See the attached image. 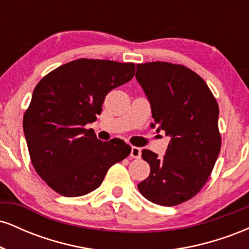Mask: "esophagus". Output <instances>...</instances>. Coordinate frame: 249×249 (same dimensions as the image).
Returning <instances> with one entry per match:
<instances>
[{
    "label": "esophagus",
    "mask_w": 249,
    "mask_h": 249,
    "mask_svg": "<svg viewBox=\"0 0 249 249\" xmlns=\"http://www.w3.org/2000/svg\"><path fill=\"white\" fill-rule=\"evenodd\" d=\"M142 156V150L141 147H137V146H132L131 148V157L132 158H136V159H139Z\"/></svg>",
    "instance_id": "1"
}]
</instances>
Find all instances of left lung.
<instances>
[{
	"label": "left lung",
	"instance_id": "obj_1",
	"mask_svg": "<svg viewBox=\"0 0 249 249\" xmlns=\"http://www.w3.org/2000/svg\"><path fill=\"white\" fill-rule=\"evenodd\" d=\"M136 78L150 101L154 119L151 125L171 138L162 158L150 150L142 151L151 172L138 190L151 202L176 206L204 187L218 159V102L204 79L185 65L137 64Z\"/></svg>",
	"mask_w": 249,
	"mask_h": 249
}]
</instances>
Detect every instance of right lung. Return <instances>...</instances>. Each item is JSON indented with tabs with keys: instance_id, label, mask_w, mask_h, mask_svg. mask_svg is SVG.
Instances as JSON below:
<instances>
[{
	"instance_id": "add662e5",
	"label": "right lung",
	"mask_w": 249,
	"mask_h": 249,
	"mask_svg": "<svg viewBox=\"0 0 249 249\" xmlns=\"http://www.w3.org/2000/svg\"><path fill=\"white\" fill-rule=\"evenodd\" d=\"M133 63L79 58L56 68L36 85L23 116L33 166L63 196L99 187L107 170L131 153L122 139H97L85 128L102 112L105 96L132 79Z\"/></svg>"
}]
</instances>
